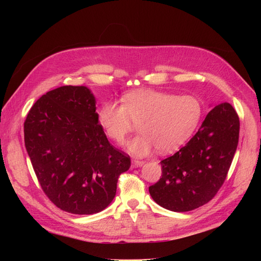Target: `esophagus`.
<instances>
[{
    "instance_id": "esophagus-1",
    "label": "esophagus",
    "mask_w": 261,
    "mask_h": 261,
    "mask_svg": "<svg viewBox=\"0 0 261 261\" xmlns=\"http://www.w3.org/2000/svg\"><path fill=\"white\" fill-rule=\"evenodd\" d=\"M144 161H141V160H137V159H134V160H132V165H133V168H138V167H143L144 165Z\"/></svg>"
}]
</instances>
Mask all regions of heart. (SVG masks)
I'll list each match as a JSON object with an SVG mask.
<instances>
[{"mask_svg": "<svg viewBox=\"0 0 261 261\" xmlns=\"http://www.w3.org/2000/svg\"><path fill=\"white\" fill-rule=\"evenodd\" d=\"M202 115L200 101L193 96L139 89L126 94L123 105L105 102L99 109V122L107 136L123 145L128 134L140 124V135L130 140L127 150L138 156L158 148L162 154L183 146L198 126Z\"/></svg>", "mask_w": 261, "mask_h": 261, "instance_id": "obj_1", "label": "heart"}]
</instances>
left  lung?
<instances>
[{"instance_id": "left-lung-1", "label": "left lung", "mask_w": 261, "mask_h": 261, "mask_svg": "<svg viewBox=\"0 0 261 261\" xmlns=\"http://www.w3.org/2000/svg\"><path fill=\"white\" fill-rule=\"evenodd\" d=\"M240 118L223 102L207 114L200 128L177 152L162 160V175L149 187L159 206L175 212L203 206L223 185L239 144Z\"/></svg>"}]
</instances>
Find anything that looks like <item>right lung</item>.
<instances>
[{
    "label": "right lung",
    "instance_id": "obj_1",
    "mask_svg": "<svg viewBox=\"0 0 261 261\" xmlns=\"http://www.w3.org/2000/svg\"><path fill=\"white\" fill-rule=\"evenodd\" d=\"M23 134L39 183L58 208L92 215L112 202L130 158L109 143L87 87L63 86L43 94L31 107Z\"/></svg>",
    "mask_w": 261,
    "mask_h": 261
}]
</instances>
